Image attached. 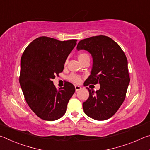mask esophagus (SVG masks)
Instances as JSON below:
<instances>
[{
  "label": "esophagus",
  "instance_id": "obj_1",
  "mask_svg": "<svg viewBox=\"0 0 150 150\" xmlns=\"http://www.w3.org/2000/svg\"><path fill=\"white\" fill-rule=\"evenodd\" d=\"M75 88L76 91H79V90L81 89V87H80V86H79V85H75Z\"/></svg>",
  "mask_w": 150,
  "mask_h": 150
}]
</instances>
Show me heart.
<instances>
[{
	"mask_svg": "<svg viewBox=\"0 0 150 150\" xmlns=\"http://www.w3.org/2000/svg\"><path fill=\"white\" fill-rule=\"evenodd\" d=\"M87 56H88L87 54H85V53H82V54H80L78 55V59L80 61L82 59H83V58H85V57H87ZM67 61H65V64H67ZM68 79H69V81H72V82L75 83H79L81 81V77L80 76L78 75H76L75 73H71V74L68 77Z\"/></svg>",
	"mask_w": 150,
	"mask_h": 150,
	"instance_id": "obj_1",
	"label": "heart"
}]
</instances>
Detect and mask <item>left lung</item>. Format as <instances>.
I'll use <instances>...</instances> for the list:
<instances>
[{"label":"left lung","instance_id":"8db88e82","mask_svg":"<svg viewBox=\"0 0 150 150\" xmlns=\"http://www.w3.org/2000/svg\"><path fill=\"white\" fill-rule=\"evenodd\" d=\"M77 50L88 51L93 64L86 86L99 83L95 92L88 88L89 97L83 103L84 112L96 120H105L117 112L125 99L130 79L128 61L117 43L106 35H97L81 40Z\"/></svg>","mask_w":150,"mask_h":150}]
</instances>
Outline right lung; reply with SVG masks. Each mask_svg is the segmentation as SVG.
I'll return each instance as SVG.
<instances>
[{
    "instance_id": "obj_1",
    "label": "right lung",
    "mask_w": 150,
    "mask_h": 150,
    "mask_svg": "<svg viewBox=\"0 0 150 150\" xmlns=\"http://www.w3.org/2000/svg\"><path fill=\"white\" fill-rule=\"evenodd\" d=\"M77 41L39 37L28 45L22 55L20 87L30 108L43 120L54 121L62 117L75 93L72 83L66 82L57 90L52 80L63 71Z\"/></svg>"
}]
</instances>
